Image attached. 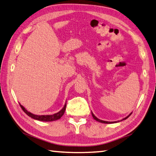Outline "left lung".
I'll return each instance as SVG.
<instances>
[{
	"label": "left lung",
	"instance_id": "obj_1",
	"mask_svg": "<svg viewBox=\"0 0 156 156\" xmlns=\"http://www.w3.org/2000/svg\"><path fill=\"white\" fill-rule=\"evenodd\" d=\"M131 114H132V113H131V114H130L129 116H127L126 117V118H125V119H123L122 120H125V119H126L127 118H129V117L130 116H131ZM91 114H92V116H93V118H94V119L95 120H97V121H98V122H102V123H107V124H109V123H114V122H117L116 121V122H107V121H104V120H100L99 119H98V118H97V117H96V116H94V114L93 113H92V112H91Z\"/></svg>",
	"mask_w": 156,
	"mask_h": 156
}]
</instances>
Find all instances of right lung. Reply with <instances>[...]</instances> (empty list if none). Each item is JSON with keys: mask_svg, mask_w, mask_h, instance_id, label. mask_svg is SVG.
<instances>
[{"mask_svg": "<svg viewBox=\"0 0 156 156\" xmlns=\"http://www.w3.org/2000/svg\"><path fill=\"white\" fill-rule=\"evenodd\" d=\"M66 104H65L64 108H63L60 110V112H58V113H56L55 114H52V115H35V114H31V112H28L27 110H25V108L23 106H21V105L20 104L21 109L23 110V112L25 114H27L29 116H30L31 118L37 120H40V121H45V122L53 121V120H58V119L61 118V116H62V115L65 113V111L66 109Z\"/></svg>", "mask_w": 156, "mask_h": 156, "instance_id": "right-lung-1", "label": "right lung"}]
</instances>
